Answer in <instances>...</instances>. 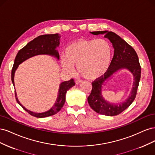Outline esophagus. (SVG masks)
I'll use <instances>...</instances> for the list:
<instances>
[{
    "mask_svg": "<svg viewBox=\"0 0 155 155\" xmlns=\"http://www.w3.org/2000/svg\"><path fill=\"white\" fill-rule=\"evenodd\" d=\"M75 82H76V85H78V84H79V83H81V79H76V81H75Z\"/></svg>",
    "mask_w": 155,
    "mask_h": 155,
    "instance_id": "obj_1",
    "label": "esophagus"
}]
</instances>
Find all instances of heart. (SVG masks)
I'll list each match as a JSON object with an SVG mask.
<instances>
[{
    "mask_svg": "<svg viewBox=\"0 0 155 155\" xmlns=\"http://www.w3.org/2000/svg\"><path fill=\"white\" fill-rule=\"evenodd\" d=\"M112 53L110 43L105 39H79L67 46L60 63L62 68L68 72H73L74 65H77L83 77L96 79L107 72Z\"/></svg>",
    "mask_w": 155,
    "mask_h": 155,
    "instance_id": "obj_1",
    "label": "heart"
}]
</instances>
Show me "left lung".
<instances>
[{"label": "left lung", "instance_id": "left-lung-1", "mask_svg": "<svg viewBox=\"0 0 155 155\" xmlns=\"http://www.w3.org/2000/svg\"><path fill=\"white\" fill-rule=\"evenodd\" d=\"M98 35L104 34L114 48V56L107 72L100 78L92 83V88L90 96L87 98L88 104L97 113L113 116L120 114L129 107L134 100L137 95L140 76L141 67L139 63L138 55L132 46L115 33L109 31H97L91 32ZM121 69H127L133 74V87L128 97L124 102L118 104L110 103L102 96V88L112 75Z\"/></svg>", "mask_w": 155, "mask_h": 155}]
</instances>
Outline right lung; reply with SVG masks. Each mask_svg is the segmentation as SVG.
Masks as SVG:
<instances>
[{
	"mask_svg": "<svg viewBox=\"0 0 155 155\" xmlns=\"http://www.w3.org/2000/svg\"><path fill=\"white\" fill-rule=\"evenodd\" d=\"M60 37L61 36L59 34H46L38 36L34 40L31 41L24 48H22L18 51L15 61H14V64L12 70V81L14 88H15L14 76H15V71L18 65L24 62L25 61L38 55H48L50 56H53V57L55 58L58 60L59 59V55L58 51L56 50V48L59 45ZM74 85L75 82L74 81L73 79L61 83L59 88L58 97L55 100V104L48 110L43 112H35L27 109L18 101L15 91L16 100L18 104L31 116H35L37 118H45V117L50 116L57 114L61 109V108L64 104L67 92Z\"/></svg>",
	"mask_w": 155,
	"mask_h": 155,
	"instance_id": "right-lung-1",
	"label": "right lung"
}]
</instances>
